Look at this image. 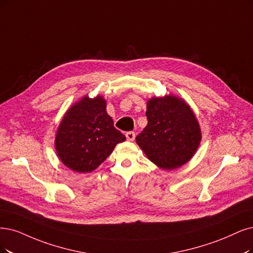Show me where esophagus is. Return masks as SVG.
<instances>
[{"label":"esophagus","mask_w":253,"mask_h":253,"mask_svg":"<svg viewBox=\"0 0 253 253\" xmlns=\"http://www.w3.org/2000/svg\"><path fill=\"white\" fill-rule=\"evenodd\" d=\"M126 138L128 139V141H130V142L134 141V138H135V133H134L133 131L126 132Z\"/></svg>","instance_id":"obj_1"}]
</instances>
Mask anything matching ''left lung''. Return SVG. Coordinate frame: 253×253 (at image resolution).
I'll return each mask as SVG.
<instances>
[{
    "label": "left lung",
    "mask_w": 253,
    "mask_h": 253,
    "mask_svg": "<svg viewBox=\"0 0 253 253\" xmlns=\"http://www.w3.org/2000/svg\"><path fill=\"white\" fill-rule=\"evenodd\" d=\"M148 124L135 141L146 156L164 170L188 163L201 142V130L190 105L172 95L147 102Z\"/></svg>",
    "instance_id": "1"
}]
</instances>
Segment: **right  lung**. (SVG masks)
Segmentation results:
<instances>
[{"mask_svg":"<svg viewBox=\"0 0 253 253\" xmlns=\"http://www.w3.org/2000/svg\"><path fill=\"white\" fill-rule=\"evenodd\" d=\"M125 135L115 128L101 96H87L72 105L60 122L55 148L64 166L77 173H89L104 162Z\"/></svg>","mask_w":253,"mask_h":253,"instance_id":"add662e5","label":"right lung"}]
</instances>
